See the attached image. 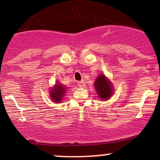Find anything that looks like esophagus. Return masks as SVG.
<instances>
[{
  "instance_id": "34e87169",
  "label": "esophagus",
  "mask_w": 160,
  "mask_h": 160,
  "mask_svg": "<svg viewBox=\"0 0 160 160\" xmlns=\"http://www.w3.org/2000/svg\"><path fill=\"white\" fill-rule=\"evenodd\" d=\"M85 86H86V82H85V81H84V80H82V81L78 82V86H79V87L82 88V87H84Z\"/></svg>"
}]
</instances>
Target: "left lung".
Segmentation results:
<instances>
[{
    "mask_svg": "<svg viewBox=\"0 0 160 160\" xmlns=\"http://www.w3.org/2000/svg\"><path fill=\"white\" fill-rule=\"evenodd\" d=\"M95 89L101 100L107 101L113 94V86L111 80L103 74H100L95 79Z\"/></svg>",
    "mask_w": 160,
    "mask_h": 160,
    "instance_id": "obj_1",
    "label": "left lung"
}]
</instances>
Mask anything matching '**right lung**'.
Wrapping results in <instances>:
<instances>
[{"label":"right lung","mask_w":160,"mask_h":160,"mask_svg":"<svg viewBox=\"0 0 160 160\" xmlns=\"http://www.w3.org/2000/svg\"><path fill=\"white\" fill-rule=\"evenodd\" d=\"M68 87L63 86L61 82H56L54 86L49 90V97L53 102L61 103L65 96Z\"/></svg>","instance_id":"add662e5"}]
</instances>
